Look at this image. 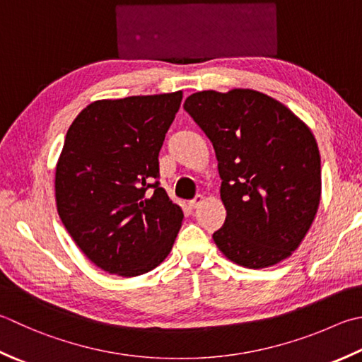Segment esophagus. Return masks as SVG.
Instances as JSON below:
<instances>
[{
	"instance_id": "34e87169",
	"label": "esophagus",
	"mask_w": 362,
	"mask_h": 362,
	"mask_svg": "<svg viewBox=\"0 0 362 362\" xmlns=\"http://www.w3.org/2000/svg\"><path fill=\"white\" fill-rule=\"evenodd\" d=\"M202 201H204V199H202V196H201V194H197L193 201H189V202H188V207H189L191 210H194V209L199 207V205L202 204Z\"/></svg>"
}]
</instances>
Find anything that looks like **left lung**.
<instances>
[{
	"label": "left lung",
	"instance_id": "1",
	"mask_svg": "<svg viewBox=\"0 0 362 362\" xmlns=\"http://www.w3.org/2000/svg\"><path fill=\"white\" fill-rule=\"evenodd\" d=\"M183 108L207 134L228 211L214 240L233 264L260 270L292 256L317 215L320 152L286 105L252 89L202 90Z\"/></svg>",
	"mask_w": 362,
	"mask_h": 362
}]
</instances>
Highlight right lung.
Here are the masks:
<instances>
[{
    "mask_svg": "<svg viewBox=\"0 0 362 362\" xmlns=\"http://www.w3.org/2000/svg\"><path fill=\"white\" fill-rule=\"evenodd\" d=\"M182 97L92 102L66 134L54 175L58 215L106 273L144 274L173 250L183 214L158 185V153Z\"/></svg>",
    "mask_w": 362,
    "mask_h": 362,
    "instance_id": "right-lung-1",
    "label": "right lung"
}]
</instances>
